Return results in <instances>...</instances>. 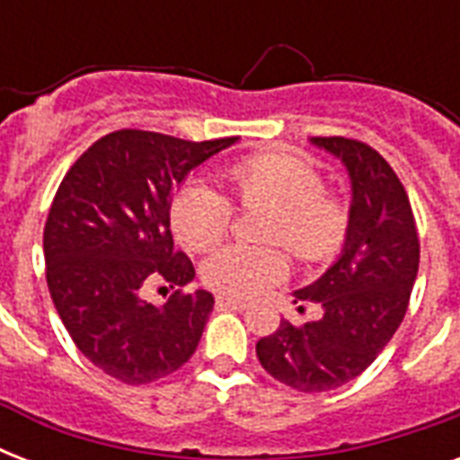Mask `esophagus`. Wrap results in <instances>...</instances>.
<instances>
[{"label":"esophagus","mask_w":460,"mask_h":460,"mask_svg":"<svg viewBox=\"0 0 460 460\" xmlns=\"http://www.w3.org/2000/svg\"><path fill=\"white\" fill-rule=\"evenodd\" d=\"M217 307H219V310H245L248 303L236 301V298H224V296H217Z\"/></svg>","instance_id":"obj_1"}]
</instances>
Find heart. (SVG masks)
I'll return each mask as SVG.
<instances>
[{
	"label": "heart",
	"mask_w": 460,
	"mask_h": 460,
	"mask_svg": "<svg viewBox=\"0 0 460 460\" xmlns=\"http://www.w3.org/2000/svg\"><path fill=\"white\" fill-rule=\"evenodd\" d=\"M241 208H270L262 238L281 243L305 265L327 262L341 251L350 229L343 198L324 188V176L305 157L291 153L251 155L224 169ZM172 226L190 251H209L234 222V202L205 179H188L173 193ZM279 245L231 243L202 265V279L229 298H255L287 277Z\"/></svg>",
	"instance_id": "obj_1"
}]
</instances>
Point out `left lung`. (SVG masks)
Instances as JSON below:
<instances>
[{
    "label": "left lung",
    "instance_id": "1",
    "mask_svg": "<svg viewBox=\"0 0 460 460\" xmlns=\"http://www.w3.org/2000/svg\"><path fill=\"white\" fill-rule=\"evenodd\" d=\"M353 186L350 229L341 258L296 301L320 303L322 317L296 327L281 320L255 346L260 365L296 392L317 394L356 379L403 322L420 265V238L403 183L367 143L317 136Z\"/></svg>",
    "mask_w": 460,
    "mask_h": 460
}]
</instances>
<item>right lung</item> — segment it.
Here are the masks:
<instances>
[{"label": "right lung", "instance_id": "obj_1", "mask_svg": "<svg viewBox=\"0 0 460 460\" xmlns=\"http://www.w3.org/2000/svg\"><path fill=\"white\" fill-rule=\"evenodd\" d=\"M234 143L121 128L57 188L42 238L49 296L83 356L124 385L166 377L198 349L215 298L183 291L195 270L173 251L169 208L188 172ZM155 279L177 287L162 308L139 298Z\"/></svg>", "mask_w": 460, "mask_h": 460}]
</instances>
